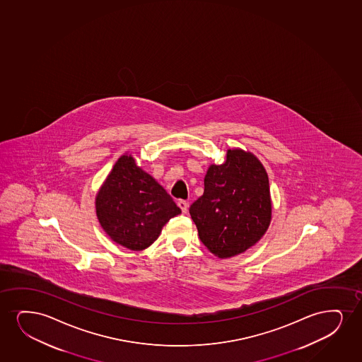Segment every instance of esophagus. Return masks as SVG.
I'll list each match as a JSON object with an SVG mask.
<instances>
[{
  "instance_id": "esophagus-1",
  "label": "esophagus",
  "mask_w": 362,
  "mask_h": 362,
  "mask_svg": "<svg viewBox=\"0 0 362 362\" xmlns=\"http://www.w3.org/2000/svg\"><path fill=\"white\" fill-rule=\"evenodd\" d=\"M177 206H180V209L182 211L183 214H186L188 211V203L186 201H183V199H180L179 202H177Z\"/></svg>"
}]
</instances>
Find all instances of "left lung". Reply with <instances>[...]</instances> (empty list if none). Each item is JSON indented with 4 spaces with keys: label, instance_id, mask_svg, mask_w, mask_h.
<instances>
[{
    "label": "left lung",
    "instance_id": "obj_1",
    "mask_svg": "<svg viewBox=\"0 0 362 362\" xmlns=\"http://www.w3.org/2000/svg\"><path fill=\"white\" fill-rule=\"evenodd\" d=\"M198 236L220 258L236 256L253 246L270 223L269 180L251 153L228 151L226 161L211 165L204 193L189 206Z\"/></svg>",
    "mask_w": 362,
    "mask_h": 362
}]
</instances>
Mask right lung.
<instances>
[{
    "label": "right lung",
    "mask_w": 362,
    "mask_h": 362,
    "mask_svg": "<svg viewBox=\"0 0 362 362\" xmlns=\"http://www.w3.org/2000/svg\"><path fill=\"white\" fill-rule=\"evenodd\" d=\"M96 216L115 243L132 251L149 247L171 218L181 213L151 175L122 156L96 196Z\"/></svg>",
    "instance_id": "obj_1"
}]
</instances>
